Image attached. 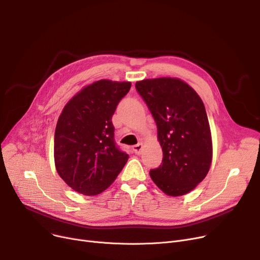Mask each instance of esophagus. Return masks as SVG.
Returning a JSON list of instances; mask_svg holds the SVG:
<instances>
[{
  "label": "esophagus",
  "instance_id": "1",
  "mask_svg": "<svg viewBox=\"0 0 260 260\" xmlns=\"http://www.w3.org/2000/svg\"><path fill=\"white\" fill-rule=\"evenodd\" d=\"M142 148H143V144L142 143H138V144H136V145L133 146V151L137 155H140Z\"/></svg>",
  "mask_w": 260,
  "mask_h": 260
}]
</instances>
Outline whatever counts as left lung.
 Returning <instances> with one entry per match:
<instances>
[{"mask_svg":"<svg viewBox=\"0 0 260 260\" xmlns=\"http://www.w3.org/2000/svg\"><path fill=\"white\" fill-rule=\"evenodd\" d=\"M151 111L162 147V165L149 171L154 183L168 196L193 190L208 175L213 143L206 107L192 86L178 78L136 82Z\"/></svg>","mask_w":260,"mask_h":260,"instance_id":"obj_1","label":"left lung"}]
</instances>
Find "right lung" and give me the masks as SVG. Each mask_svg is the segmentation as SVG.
I'll list each match as a JSON object with an SVG mask.
<instances>
[{"instance_id":"1","label":"right lung","mask_w":260,"mask_h":260,"mask_svg":"<svg viewBox=\"0 0 260 260\" xmlns=\"http://www.w3.org/2000/svg\"><path fill=\"white\" fill-rule=\"evenodd\" d=\"M131 86L125 81H95L66 103L58 119L54 166L64 182L80 194L102 193L128 160L114 141L112 117Z\"/></svg>"}]
</instances>
